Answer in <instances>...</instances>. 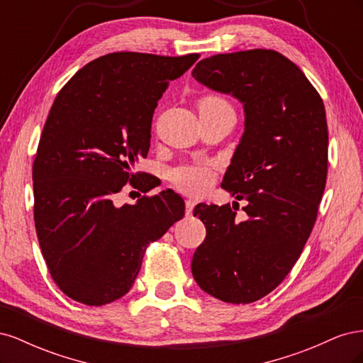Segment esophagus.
I'll return each instance as SVG.
<instances>
[{"mask_svg":"<svg viewBox=\"0 0 363 363\" xmlns=\"http://www.w3.org/2000/svg\"><path fill=\"white\" fill-rule=\"evenodd\" d=\"M195 204H196V203H195L194 200H186V215H192Z\"/></svg>","mask_w":363,"mask_h":363,"instance_id":"esophagus-1","label":"esophagus"}]
</instances>
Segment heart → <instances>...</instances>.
Returning <instances> with one entry per match:
<instances>
[{
  "instance_id": "obj_1",
  "label": "heart",
  "mask_w": 363,
  "mask_h": 363,
  "mask_svg": "<svg viewBox=\"0 0 363 363\" xmlns=\"http://www.w3.org/2000/svg\"><path fill=\"white\" fill-rule=\"evenodd\" d=\"M221 108L232 107H230V104L219 95H206L199 101L200 112H213L221 111ZM215 164L207 162L186 163L171 169L169 180L172 182L175 188L180 189L182 192H186L189 195H201L212 186L215 180Z\"/></svg>"
}]
</instances>
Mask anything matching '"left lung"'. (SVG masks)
<instances>
[{
  "instance_id": "left-lung-1",
  "label": "left lung",
  "mask_w": 363,
  "mask_h": 363,
  "mask_svg": "<svg viewBox=\"0 0 363 363\" xmlns=\"http://www.w3.org/2000/svg\"><path fill=\"white\" fill-rule=\"evenodd\" d=\"M192 77L244 104L245 131L221 188L247 200L239 223L230 204H199L206 225L192 276L215 298L247 304L276 289L311 236L327 180L328 131L320 94L274 50L200 60Z\"/></svg>"
}]
</instances>
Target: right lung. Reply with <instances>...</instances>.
<instances>
[{
	"label": "right lung",
	"instance_id": "1",
	"mask_svg": "<svg viewBox=\"0 0 363 363\" xmlns=\"http://www.w3.org/2000/svg\"><path fill=\"white\" fill-rule=\"evenodd\" d=\"M111 52L87 63L54 100L35 162V224L52 280L69 298L103 306L133 286L150 242L184 215L171 189L115 207L130 183L147 192L151 121L172 80L199 60Z\"/></svg>",
	"mask_w": 363,
	"mask_h": 363
}]
</instances>
